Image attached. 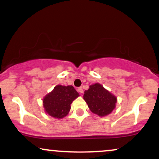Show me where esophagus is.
<instances>
[{
  "label": "esophagus",
  "instance_id": "esophagus-1",
  "mask_svg": "<svg viewBox=\"0 0 159 159\" xmlns=\"http://www.w3.org/2000/svg\"><path fill=\"white\" fill-rule=\"evenodd\" d=\"M78 91L80 93H84V90H83V87H78Z\"/></svg>",
  "mask_w": 159,
  "mask_h": 159
}]
</instances>
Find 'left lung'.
Returning <instances> with one entry per match:
<instances>
[{
  "label": "left lung",
  "mask_w": 159,
  "mask_h": 159,
  "mask_svg": "<svg viewBox=\"0 0 159 159\" xmlns=\"http://www.w3.org/2000/svg\"><path fill=\"white\" fill-rule=\"evenodd\" d=\"M90 110L99 116L110 114L116 107L117 98L98 83L90 85L83 96Z\"/></svg>",
  "instance_id": "8db88e82"
}]
</instances>
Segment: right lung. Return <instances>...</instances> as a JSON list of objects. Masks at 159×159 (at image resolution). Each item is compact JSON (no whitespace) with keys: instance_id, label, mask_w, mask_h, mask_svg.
Wrapping results in <instances>:
<instances>
[{"instance_id":"obj_1","label":"right lung","mask_w":159,"mask_h":159,"mask_svg":"<svg viewBox=\"0 0 159 159\" xmlns=\"http://www.w3.org/2000/svg\"><path fill=\"white\" fill-rule=\"evenodd\" d=\"M79 96L72 85H57L54 90L43 98L45 112L57 119H62L69 114L71 104Z\"/></svg>"}]
</instances>
